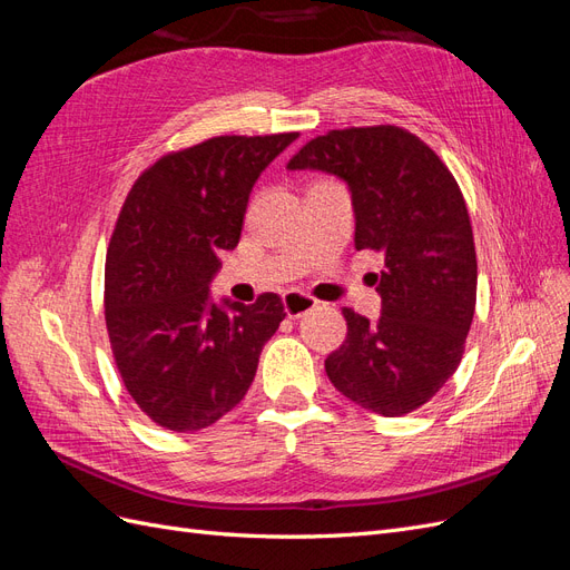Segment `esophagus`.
Masks as SVG:
<instances>
[{
    "label": "esophagus",
    "mask_w": 570,
    "mask_h": 570,
    "mask_svg": "<svg viewBox=\"0 0 570 570\" xmlns=\"http://www.w3.org/2000/svg\"><path fill=\"white\" fill-rule=\"evenodd\" d=\"M283 304H285V314L289 318H302L304 314L312 312V308H316L318 302L314 297L304 295V292H299V289H289L283 295Z\"/></svg>",
    "instance_id": "obj_1"
}]
</instances>
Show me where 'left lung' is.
<instances>
[{"label":"left lung","mask_w":570,"mask_h":570,"mask_svg":"<svg viewBox=\"0 0 570 570\" xmlns=\"http://www.w3.org/2000/svg\"><path fill=\"white\" fill-rule=\"evenodd\" d=\"M347 183L356 249L385 256L381 318L342 308L347 340L325 358L331 383L381 416L416 411L461 364L478 262L461 189L438 154L396 126L318 135L287 164Z\"/></svg>","instance_id":"1"}]
</instances>
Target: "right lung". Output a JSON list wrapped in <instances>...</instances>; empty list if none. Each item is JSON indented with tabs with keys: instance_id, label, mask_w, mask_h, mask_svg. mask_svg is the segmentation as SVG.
<instances>
[{
	"instance_id": "obj_1",
	"label": "right lung",
	"mask_w": 570,
	"mask_h": 570,
	"mask_svg": "<svg viewBox=\"0 0 570 570\" xmlns=\"http://www.w3.org/2000/svg\"><path fill=\"white\" fill-rule=\"evenodd\" d=\"M299 137L220 135L170 151L135 180L105 268V318L126 390L166 430L195 433L247 394L285 318L273 292L212 299L220 249H235L262 170Z\"/></svg>"
}]
</instances>
